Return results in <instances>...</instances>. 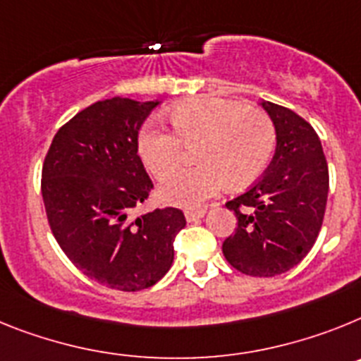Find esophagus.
I'll use <instances>...</instances> for the list:
<instances>
[{
    "instance_id": "obj_1",
    "label": "esophagus",
    "mask_w": 361,
    "mask_h": 361,
    "mask_svg": "<svg viewBox=\"0 0 361 361\" xmlns=\"http://www.w3.org/2000/svg\"><path fill=\"white\" fill-rule=\"evenodd\" d=\"M205 216V211H187L185 212V219L189 221V224H194V221H200V219Z\"/></svg>"
}]
</instances>
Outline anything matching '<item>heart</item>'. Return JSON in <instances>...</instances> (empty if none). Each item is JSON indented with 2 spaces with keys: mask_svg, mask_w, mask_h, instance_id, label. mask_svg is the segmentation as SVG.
I'll use <instances>...</instances> for the list:
<instances>
[{
  "mask_svg": "<svg viewBox=\"0 0 361 361\" xmlns=\"http://www.w3.org/2000/svg\"><path fill=\"white\" fill-rule=\"evenodd\" d=\"M176 134L149 125L137 150L145 167L165 180L180 166L183 145L200 147L195 153L200 168L174 175L159 190L163 202L196 209L224 189L255 181L265 171L276 145L271 118L259 109L221 98H196L171 111Z\"/></svg>",
  "mask_w": 361,
  "mask_h": 361,
  "instance_id": "b5f03b06",
  "label": "heart"
}]
</instances>
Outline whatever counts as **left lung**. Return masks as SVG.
<instances>
[{
	"label": "left lung",
	"mask_w": 361,
	"mask_h": 361,
	"mask_svg": "<svg viewBox=\"0 0 361 361\" xmlns=\"http://www.w3.org/2000/svg\"><path fill=\"white\" fill-rule=\"evenodd\" d=\"M259 105L274 125L276 150L267 172L227 203L238 228L224 241V256L243 274L271 278L298 265L314 245L327 205L329 169L311 125L281 105L263 99Z\"/></svg>",
	"instance_id": "left-lung-1"
}]
</instances>
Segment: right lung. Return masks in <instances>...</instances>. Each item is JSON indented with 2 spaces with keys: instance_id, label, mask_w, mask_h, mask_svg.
I'll list each match as a JSON object with an SVG mask.
<instances>
[{
  "instance_id": "add662e5",
  "label": "right lung",
  "mask_w": 361,
  "mask_h": 361,
  "mask_svg": "<svg viewBox=\"0 0 361 361\" xmlns=\"http://www.w3.org/2000/svg\"><path fill=\"white\" fill-rule=\"evenodd\" d=\"M159 103L116 96L87 106L56 133L43 163V203L59 247L90 280L125 293L167 274L187 224L172 207L130 218L152 189L137 133Z\"/></svg>"
}]
</instances>
